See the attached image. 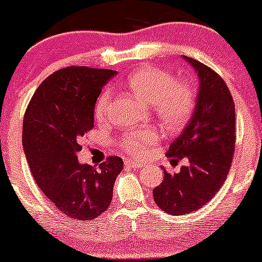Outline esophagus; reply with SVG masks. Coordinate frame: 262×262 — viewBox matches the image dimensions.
Here are the masks:
<instances>
[{
    "instance_id": "esophagus-1",
    "label": "esophagus",
    "mask_w": 262,
    "mask_h": 262,
    "mask_svg": "<svg viewBox=\"0 0 262 262\" xmlns=\"http://www.w3.org/2000/svg\"><path fill=\"white\" fill-rule=\"evenodd\" d=\"M125 164L126 165L131 166V168L134 169H139V168H142V166L145 165L142 161H136V160H131V159H127V160H125Z\"/></svg>"
}]
</instances>
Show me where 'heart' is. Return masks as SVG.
Listing matches in <instances>:
<instances>
[{"mask_svg":"<svg viewBox=\"0 0 262 262\" xmlns=\"http://www.w3.org/2000/svg\"><path fill=\"white\" fill-rule=\"evenodd\" d=\"M130 90L150 103L161 125L169 131L182 127L189 120L195 104V90L190 83L175 79L170 72L160 68H142L127 77ZM111 104V91L106 88L94 104V116L98 121L106 120ZM158 140L154 128L146 127L125 132L120 145L131 155H141Z\"/></svg>","mask_w":262,"mask_h":262,"instance_id":"1","label":"heart"}]
</instances>
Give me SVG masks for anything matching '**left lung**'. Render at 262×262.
<instances>
[{"label":"left lung","instance_id":"1","mask_svg":"<svg viewBox=\"0 0 262 262\" xmlns=\"http://www.w3.org/2000/svg\"><path fill=\"white\" fill-rule=\"evenodd\" d=\"M184 59L198 73L201 87L190 122L166 156L188 164L177 174L164 169V180L152 189L156 206L174 215L198 211L215 195L230 171L236 142L234 102L223 78L195 59Z\"/></svg>","mask_w":262,"mask_h":262}]
</instances>
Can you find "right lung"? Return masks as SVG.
Segmentation results:
<instances>
[{"label": "right lung", "mask_w": 262, "mask_h": 262, "mask_svg": "<svg viewBox=\"0 0 262 262\" xmlns=\"http://www.w3.org/2000/svg\"><path fill=\"white\" fill-rule=\"evenodd\" d=\"M111 69L67 67L35 91L24 116L23 145L35 182L63 214L91 221L110 207L123 169L120 156L99 166L79 164L80 139L93 128L94 104Z\"/></svg>", "instance_id": "right-lung-1"}]
</instances>
